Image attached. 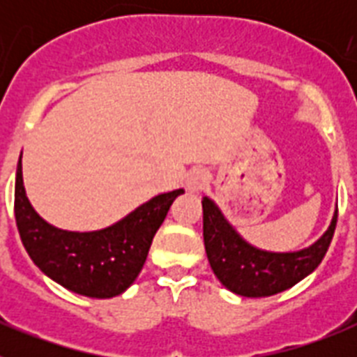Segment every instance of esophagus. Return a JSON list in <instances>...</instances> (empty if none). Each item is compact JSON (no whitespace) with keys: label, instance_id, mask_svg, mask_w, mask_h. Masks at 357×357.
<instances>
[{"label":"esophagus","instance_id":"esophagus-1","mask_svg":"<svg viewBox=\"0 0 357 357\" xmlns=\"http://www.w3.org/2000/svg\"><path fill=\"white\" fill-rule=\"evenodd\" d=\"M206 184H207L206 169L195 168L188 173V176H185V188H188V191H191V193H197V191H200V189L204 188Z\"/></svg>","mask_w":357,"mask_h":357}]
</instances>
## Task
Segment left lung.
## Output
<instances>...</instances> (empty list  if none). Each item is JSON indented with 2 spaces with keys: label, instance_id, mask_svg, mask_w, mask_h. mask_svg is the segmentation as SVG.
I'll return each mask as SVG.
<instances>
[{
  "label": "left lung",
  "instance_id": "1",
  "mask_svg": "<svg viewBox=\"0 0 357 357\" xmlns=\"http://www.w3.org/2000/svg\"><path fill=\"white\" fill-rule=\"evenodd\" d=\"M202 207L204 245L214 275L229 291L250 298L286 291L313 273L329 248L338 220L336 207L327 230L313 245L295 252H270L243 238L213 198H202Z\"/></svg>",
  "mask_w": 357,
  "mask_h": 357
}]
</instances>
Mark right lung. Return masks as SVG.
Segmentation results:
<instances>
[{"label":"right lung","mask_w":357,"mask_h":357,"mask_svg":"<svg viewBox=\"0 0 357 357\" xmlns=\"http://www.w3.org/2000/svg\"><path fill=\"white\" fill-rule=\"evenodd\" d=\"M21 157L15 169L14 211L30 259L44 275L78 295L112 298L127 291L143 270L151 239L169 206L184 189L150 198L105 229L75 232L52 225L33 209L24 189Z\"/></svg>","instance_id":"add662e5"}]
</instances>
